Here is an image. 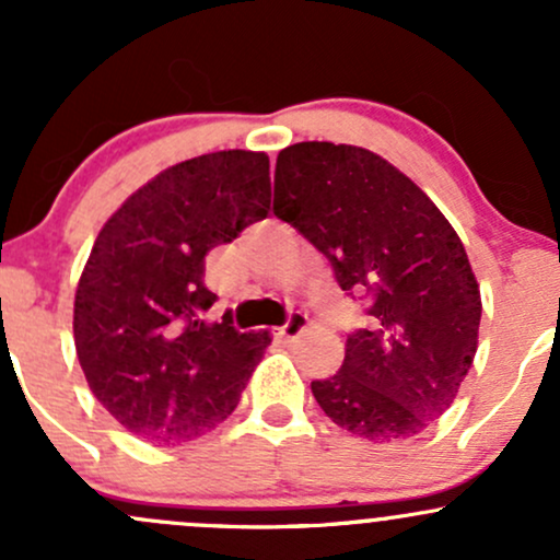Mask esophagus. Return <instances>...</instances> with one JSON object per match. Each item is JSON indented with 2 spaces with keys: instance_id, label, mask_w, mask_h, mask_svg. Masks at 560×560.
<instances>
[{
  "instance_id": "obj_1",
  "label": "esophagus",
  "mask_w": 560,
  "mask_h": 560,
  "mask_svg": "<svg viewBox=\"0 0 560 560\" xmlns=\"http://www.w3.org/2000/svg\"><path fill=\"white\" fill-rule=\"evenodd\" d=\"M305 324H307L305 313L292 311V313H289V316H287L284 324L279 326V334H281V337H284V339H294L302 329H305Z\"/></svg>"
}]
</instances>
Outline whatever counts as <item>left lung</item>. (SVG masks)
Here are the masks:
<instances>
[{
  "instance_id": "obj_1",
  "label": "left lung",
  "mask_w": 560,
  "mask_h": 560,
  "mask_svg": "<svg viewBox=\"0 0 560 560\" xmlns=\"http://www.w3.org/2000/svg\"><path fill=\"white\" fill-rule=\"evenodd\" d=\"M273 213L326 255L345 294L369 300L342 369L311 382L324 413L371 442L421 434L477 355L479 284L455 229L387 160L331 141L279 152Z\"/></svg>"
}]
</instances>
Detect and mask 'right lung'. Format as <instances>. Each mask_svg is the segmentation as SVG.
I'll return each mask as SVG.
<instances>
[{
    "label": "right lung",
    "mask_w": 560,
    "mask_h": 560,
    "mask_svg": "<svg viewBox=\"0 0 560 560\" xmlns=\"http://www.w3.org/2000/svg\"><path fill=\"white\" fill-rule=\"evenodd\" d=\"M268 210V155L229 150L163 171L102 226L75 289V352L96 400L139 440L189 442L240 402L271 337L205 320V255Z\"/></svg>",
    "instance_id": "obj_1"
}]
</instances>
